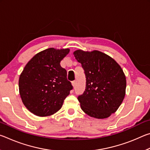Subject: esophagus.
Here are the masks:
<instances>
[{"mask_svg":"<svg viewBox=\"0 0 150 150\" xmlns=\"http://www.w3.org/2000/svg\"><path fill=\"white\" fill-rule=\"evenodd\" d=\"M72 85H73V87H75V85H76V81H72Z\"/></svg>","mask_w":150,"mask_h":150,"instance_id":"esophagus-1","label":"esophagus"}]
</instances>
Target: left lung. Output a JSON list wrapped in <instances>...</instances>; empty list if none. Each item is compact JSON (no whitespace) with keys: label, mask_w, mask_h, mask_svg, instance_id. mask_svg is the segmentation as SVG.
I'll use <instances>...</instances> for the list:
<instances>
[{"label":"left lung","mask_w":150,"mask_h":150,"mask_svg":"<svg viewBox=\"0 0 150 150\" xmlns=\"http://www.w3.org/2000/svg\"><path fill=\"white\" fill-rule=\"evenodd\" d=\"M85 71V91L78 96L81 108L91 117L106 118L115 112L126 94L125 75L116 61L97 50L73 52Z\"/></svg>","instance_id":"obj_1"}]
</instances>
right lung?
Here are the masks:
<instances>
[{
	"label": "right lung",
	"instance_id": "add662e5",
	"mask_svg": "<svg viewBox=\"0 0 150 150\" xmlns=\"http://www.w3.org/2000/svg\"><path fill=\"white\" fill-rule=\"evenodd\" d=\"M69 49L51 47L35 55L19 78V93L28 110L38 116H47L60 110L73 86L60 62Z\"/></svg>",
	"mask_w": 150,
	"mask_h": 150
}]
</instances>
